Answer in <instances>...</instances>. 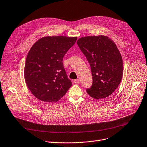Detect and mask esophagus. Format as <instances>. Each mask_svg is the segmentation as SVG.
I'll return each mask as SVG.
<instances>
[{"instance_id": "esophagus-1", "label": "esophagus", "mask_w": 147, "mask_h": 147, "mask_svg": "<svg viewBox=\"0 0 147 147\" xmlns=\"http://www.w3.org/2000/svg\"><path fill=\"white\" fill-rule=\"evenodd\" d=\"M80 79H76V80H74V83H75V84H78V83H80Z\"/></svg>"}]
</instances>
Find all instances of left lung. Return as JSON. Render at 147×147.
<instances>
[{"mask_svg":"<svg viewBox=\"0 0 147 147\" xmlns=\"http://www.w3.org/2000/svg\"><path fill=\"white\" fill-rule=\"evenodd\" d=\"M90 64L93 83L86 91L94 99L105 98L115 90L122 77V58L116 44L107 36H87L77 41Z\"/></svg>","mask_w":147,"mask_h":147,"instance_id":"8db88e82","label":"left lung"}]
</instances>
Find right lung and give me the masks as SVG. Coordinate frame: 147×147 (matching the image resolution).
I'll list each match as a JSON object with an SVG mask.
<instances>
[{"instance_id":"add662e5","label":"right lung","mask_w":147,"mask_h":147,"mask_svg":"<svg viewBox=\"0 0 147 147\" xmlns=\"http://www.w3.org/2000/svg\"><path fill=\"white\" fill-rule=\"evenodd\" d=\"M77 40L75 37H44L29 50L25 64V80L29 90L40 101L57 102L71 87L63 59Z\"/></svg>"}]
</instances>
